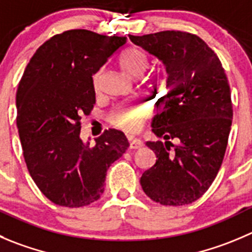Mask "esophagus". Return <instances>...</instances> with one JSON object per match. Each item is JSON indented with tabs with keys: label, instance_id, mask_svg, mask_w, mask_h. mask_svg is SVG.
I'll return each mask as SVG.
<instances>
[{
	"label": "esophagus",
	"instance_id": "34e87169",
	"mask_svg": "<svg viewBox=\"0 0 252 252\" xmlns=\"http://www.w3.org/2000/svg\"><path fill=\"white\" fill-rule=\"evenodd\" d=\"M143 146L142 141L141 140H131L130 141V148L131 150H138Z\"/></svg>",
	"mask_w": 252,
	"mask_h": 252
}]
</instances>
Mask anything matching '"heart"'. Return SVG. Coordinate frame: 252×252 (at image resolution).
Instances as JSON below:
<instances>
[{"instance_id": "heart-1", "label": "heart", "mask_w": 252, "mask_h": 252, "mask_svg": "<svg viewBox=\"0 0 252 252\" xmlns=\"http://www.w3.org/2000/svg\"><path fill=\"white\" fill-rule=\"evenodd\" d=\"M120 65L130 75L138 76L145 73L146 69L148 68L150 59L145 52L132 48L122 54V57L120 58ZM101 71H99L94 76V85L96 89L101 83ZM147 106L140 100H133V101L122 102L119 106L115 107L110 114V120L112 124L124 130L135 131L140 127L141 122L147 116Z\"/></svg>"}]
</instances>
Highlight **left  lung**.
<instances>
[{
    "label": "left lung",
    "instance_id": "8db88e82",
    "mask_svg": "<svg viewBox=\"0 0 252 252\" xmlns=\"http://www.w3.org/2000/svg\"><path fill=\"white\" fill-rule=\"evenodd\" d=\"M128 38L162 62L168 75L169 97L152 121L153 133L164 142H146L157 159L142 174L141 186L162 205L190 204L212 186L224 159L232 122L225 70L195 34L164 31Z\"/></svg>",
    "mask_w": 252,
    "mask_h": 252
}]
</instances>
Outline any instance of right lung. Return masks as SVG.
<instances>
[{
  "label": "right lung",
  "instance_id": "right-lung-1",
  "mask_svg": "<svg viewBox=\"0 0 252 252\" xmlns=\"http://www.w3.org/2000/svg\"><path fill=\"white\" fill-rule=\"evenodd\" d=\"M126 37L71 30L43 43L17 89V128L31 177L61 207L92 204L104 193L106 172L127 150L124 132L109 128L95 145L80 138V120L95 104L93 75Z\"/></svg>",
  "mask_w": 252,
  "mask_h": 252
}]
</instances>
